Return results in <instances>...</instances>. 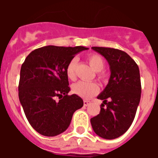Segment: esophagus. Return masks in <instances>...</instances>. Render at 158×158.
<instances>
[{"label":"esophagus","mask_w":158,"mask_h":158,"mask_svg":"<svg viewBox=\"0 0 158 158\" xmlns=\"http://www.w3.org/2000/svg\"><path fill=\"white\" fill-rule=\"evenodd\" d=\"M90 104H91V101H90V100H84V106L87 107V106H89Z\"/></svg>","instance_id":"obj_1"}]
</instances>
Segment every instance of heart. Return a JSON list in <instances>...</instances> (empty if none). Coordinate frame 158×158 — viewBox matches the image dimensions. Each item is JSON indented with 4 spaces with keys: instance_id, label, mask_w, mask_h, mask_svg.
Wrapping results in <instances>:
<instances>
[{
    "instance_id": "1",
    "label": "heart",
    "mask_w": 158,
    "mask_h": 158,
    "mask_svg": "<svg viewBox=\"0 0 158 158\" xmlns=\"http://www.w3.org/2000/svg\"><path fill=\"white\" fill-rule=\"evenodd\" d=\"M88 62L91 67L96 71V76L102 82H106L107 80V74L104 69V61L100 55L97 54H90L87 57ZM77 60L73 58L69 62L65 69V73L69 80L74 81L76 79V67ZM99 91V86L96 82L79 81L72 85L73 93L77 95L81 98L89 99L95 96Z\"/></svg>"
}]
</instances>
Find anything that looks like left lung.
I'll return each mask as SVG.
<instances>
[{
    "label": "left lung",
    "mask_w": 158,
    "mask_h": 158,
    "mask_svg": "<svg viewBox=\"0 0 158 158\" xmlns=\"http://www.w3.org/2000/svg\"><path fill=\"white\" fill-rule=\"evenodd\" d=\"M107 60L109 82L97 98L103 100L100 114L90 119L95 133L105 139L123 135L135 117L141 98L140 73L134 59L115 48L93 47Z\"/></svg>",
    "instance_id": "left-lung-1"
}]
</instances>
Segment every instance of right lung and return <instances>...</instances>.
Wrapping results in <instances>:
<instances>
[{
  "mask_svg": "<svg viewBox=\"0 0 158 158\" xmlns=\"http://www.w3.org/2000/svg\"><path fill=\"white\" fill-rule=\"evenodd\" d=\"M87 49L47 46L31 51L22 64L19 101L29 123L40 135L53 137L64 132L74 111L83 107L80 96L68 95L65 69L75 54Z\"/></svg>",
  "mask_w": 158,
  "mask_h": 158,
  "instance_id": "right-lung-1",
  "label": "right lung"
}]
</instances>
